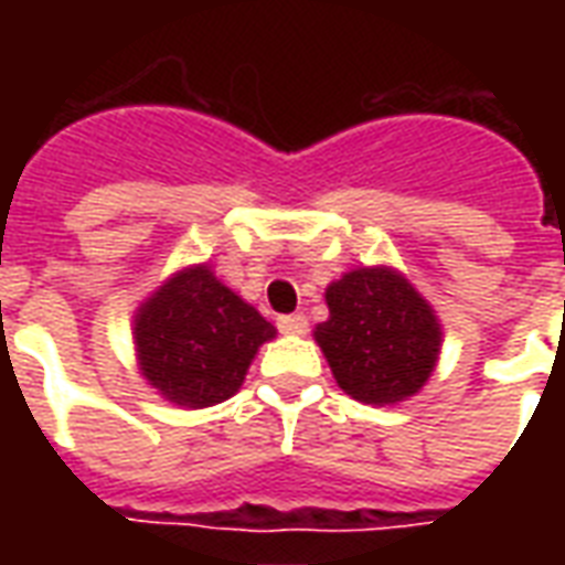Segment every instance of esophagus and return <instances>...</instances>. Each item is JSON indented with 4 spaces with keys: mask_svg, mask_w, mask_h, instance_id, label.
<instances>
[{
    "mask_svg": "<svg viewBox=\"0 0 565 565\" xmlns=\"http://www.w3.org/2000/svg\"><path fill=\"white\" fill-rule=\"evenodd\" d=\"M278 330H281L284 335H306L308 318L306 315H281V318H278Z\"/></svg>",
    "mask_w": 565,
    "mask_h": 565,
    "instance_id": "obj_1",
    "label": "esophagus"
}]
</instances>
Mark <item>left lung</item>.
I'll list each match as a JSON object with an SVG mask.
<instances>
[{
    "label": "left lung",
    "instance_id": "left-lung-1",
    "mask_svg": "<svg viewBox=\"0 0 565 565\" xmlns=\"http://www.w3.org/2000/svg\"><path fill=\"white\" fill-rule=\"evenodd\" d=\"M330 318L315 327L332 379L351 399L399 405L424 391L441 354V320L393 266H360L327 287Z\"/></svg>",
    "mask_w": 565,
    "mask_h": 565
}]
</instances>
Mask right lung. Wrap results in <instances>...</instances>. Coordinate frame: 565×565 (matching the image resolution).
I'll list each match as a JSON object with an SVG mask.
<instances>
[{
	"instance_id": "1",
	"label": "right lung",
	"mask_w": 565,
	"mask_h": 565,
	"mask_svg": "<svg viewBox=\"0 0 565 565\" xmlns=\"http://www.w3.org/2000/svg\"><path fill=\"white\" fill-rule=\"evenodd\" d=\"M278 330L230 290L209 263L172 271L132 315L141 379L178 408H209L245 384Z\"/></svg>"
}]
</instances>
